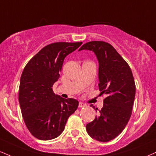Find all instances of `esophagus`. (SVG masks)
<instances>
[{
    "label": "esophagus",
    "mask_w": 156,
    "mask_h": 156,
    "mask_svg": "<svg viewBox=\"0 0 156 156\" xmlns=\"http://www.w3.org/2000/svg\"><path fill=\"white\" fill-rule=\"evenodd\" d=\"M86 105L81 102H80L79 104H78V107H79V108H83V107H86Z\"/></svg>",
    "instance_id": "obj_1"
}]
</instances>
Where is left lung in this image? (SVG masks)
<instances>
[{"instance_id": "8db88e82", "label": "left lung", "mask_w": 156, "mask_h": 156, "mask_svg": "<svg viewBox=\"0 0 156 156\" xmlns=\"http://www.w3.org/2000/svg\"><path fill=\"white\" fill-rule=\"evenodd\" d=\"M82 50L96 55L100 94L107 95L99 113L86 125V131L97 141L109 142L123 132L132 115L136 92L134 77L126 62L108 43L91 41L78 51Z\"/></svg>"}]
</instances>
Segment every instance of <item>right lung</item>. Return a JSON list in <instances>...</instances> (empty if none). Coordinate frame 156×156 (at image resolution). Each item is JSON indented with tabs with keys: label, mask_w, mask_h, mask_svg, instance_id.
I'll list each match as a JSON object with an SVG mask.
<instances>
[{
	"label": "right lung",
	"mask_w": 156,
	"mask_h": 156,
	"mask_svg": "<svg viewBox=\"0 0 156 156\" xmlns=\"http://www.w3.org/2000/svg\"><path fill=\"white\" fill-rule=\"evenodd\" d=\"M82 42L47 45L28 62L20 78L19 102L28 130L41 140L57 138L65 129L78 101L55 94L52 86L60 76L64 59Z\"/></svg>",
	"instance_id": "right-lung-1"
}]
</instances>
